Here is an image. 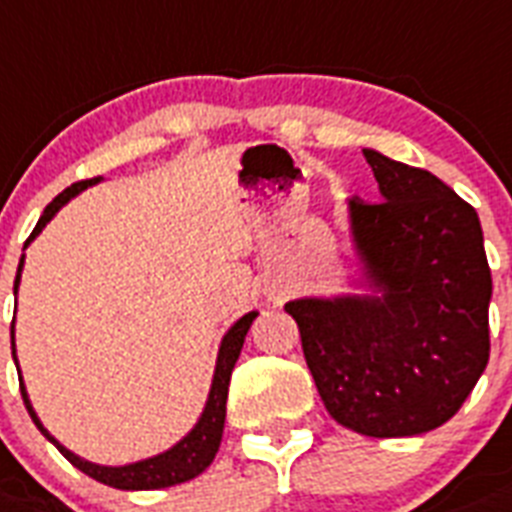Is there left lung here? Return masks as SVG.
I'll list each match as a JSON object with an SVG mask.
<instances>
[{
  "mask_svg": "<svg viewBox=\"0 0 512 512\" xmlns=\"http://www.w3.org/2000/svg\"><path fill=\"white\" fill-rule=\"evenodd\" d=\"M363 155L381 199H352V234L381 297L297 299L284 310L336 423L415 436L450 421L489 363L492 273L465 199L429 170Z\"/></svg>",
  "mask_w": 512,
  "mask_h": 512,
  "instance_id": "8db88e82",
  "label": "left lung"
}]
</instances>
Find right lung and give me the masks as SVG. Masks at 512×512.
Masks as SVG:
<instances>
[{
    "instance_id": "right-lung-1",
    "label": "right lung",
    "mask_w": 512,
    "mask_h": 512,
    "mask_svg": "<svg viewBox=\"0 0 512 512\" xmlns=\"http://www.w3.org/2000/svg\"><path fill=\"white\" fill-rule=\"evenodd\" d=\"M97 178H86V181H78V184L68 186V189L57 194L47 205L44 215L39 218L36 228H33V234L28 236V242H31L33 236L39 234L41 228L47 226L52 215L60 210L70 197H76L78 191L86 189L89 184H97ZM26 242V244H28ZM20 268H23V257H20V265H18V276H15V292H18V281H20ZM257 318V313H249L244 315L242 321L236 323L226 336H223V342H220V352H218V365H215V378H213V389H210V397H207V405H205V413L199 418V423L191 429L189 436H184L176 447H170L168 452H162L157 458H149V460H141V463L134 465H123V468H107V465H94L89 460H81L78 455L68 452L62 444H57L49 436V431L44 429L33 413L31 402H28V394L20 384V394H23V402H26V410L31 413L33 423L39 426V431L47 436L49 442L57 447V450L70 460V463L76 465L78 471H83L86 476L91 479L102 481L107 486H115V489H165V486H173V484H184V481L194 479L199 473L205 471L207 465L213 463L215 452L220 447V436H223V423H226V400H228V384H231V371H234L236 360H239V352H242V344H244V336H247L249 326L252 321ZM10 334H12V357H15V331L10 326ZM18 365V360H15Z\"/></svg>"
}]
</instances>
